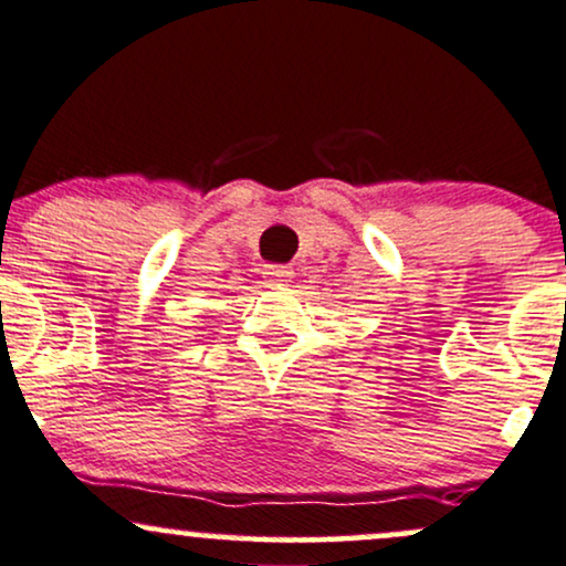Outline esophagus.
<instances>
[{
    "label": "esophagus",
    "mask_w": 566,
    "mask_h": 566,
    "mask_svg": "<svg viewBox=\"0 0 566 566\" xmlns=\"http://www.w3.org/2000/svg\"><path fill=\"white\" fill-rule=\"evenodd\" d=\"M265 279H269V284H287L292 279V269L290 265H265Z\"/></svg>",
    "instance_id": "obj_1"
}]
</instances>
